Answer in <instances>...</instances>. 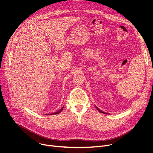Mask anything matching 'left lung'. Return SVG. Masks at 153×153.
Returning <instances> with one entry per match:
<instances>
[{
  "label": "left lung",
  "instance_id": "left-lung-1",
  "mask_svg": "<svg viewBox=\"0 0 153 153\" xmlns=\"http://www.w3.org/2000/svg\"><path fill=\"white\" fill-rule=\"evenodd\" d=\"M96 108L97 109V110H98V111H99L100 113H103V114H107V113H105V112H103V111H101L100 110H99V108H98L97 106H96Z\"/></svg>",
  "mask_w": 153,
  "mask_h": 153
}]
</instances>
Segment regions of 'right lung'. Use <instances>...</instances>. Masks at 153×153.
Returning <instances> with one entry per match:
<instances>
[{
	"label": "right lung",
	"instance_id": "add662e5",
	"mask_svg": "<svg viewBox=\"0 0 153 153\" xmlns=\"http://www.w3.org/2000/svg\"><path fill=\"white\" fill-rule=\"evenodd\" d=\"M63 107L61 109V110H60L59 111H57V112H56V113H53V114H59V113H60L62 111V110H63ZM48 115H50V114H48Z\"/></svg>",
	"mask_w": 153,
	"mask_h": 153
}]
</instances>
